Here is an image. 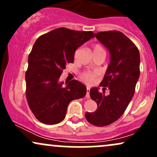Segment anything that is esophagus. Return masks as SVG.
<instances>
[{"mask_svg": "<svg viewBox=\"0 0 157 157\" xmlns=\"http://www.w3.org/2000/svg\"><path fill=\"white\" fill-rule=\"evenodd\" d=\"M89 93H90V89L89 87H87V89H86V97H87V98H89L90 97Z\"/></svg>", "mask_w": 157, "mask_h": 157, "instance_id": "obj_1", "label": "esophagus"}]
</instances>
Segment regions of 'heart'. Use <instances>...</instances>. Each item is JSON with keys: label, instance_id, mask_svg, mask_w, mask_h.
Segmentation results:
<instances>
[{"label": "heart", "instance_id": "obj_1", "mask_svg": "<svg viewBox=\"0 0 157 157\" xmlns=\"http://www.w3.org/2000/svg\"><path fill=\"white\" fill-rule=\"evenodd\" d=\"M93 51L94 52H105L104 51L103 48L100 44H95L93 47ZM97 73L92 72V71H85V72L81 74V79L84 81V82H93L94 80L95 79V77H97Z\"/></svg>", "mask_w": 157, "mask_h": 157}]
</instances>
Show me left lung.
<instances>
[{
  "label": "left lung",
  "instance_id": "left-lung-1",
  "mask_svg": "<svg viewBox=\"0 0 157 157\" xmlns=\"http://www.w3.org/2000/svg\"><path fill=\"white\" fill-rule=\"evenodd\" d=\"M95 36L111 55V62L100 86L102 93L108 87L110 93L106 96L97 88L90 90V97L97 104L94 112H86L87 121L102 127L118 120L125 112L134 96L140 77V56L137 47L121 32H100Z\"/></svg>",
  "mask_w": 157,
  "mask_h": 157
}]
</instances>
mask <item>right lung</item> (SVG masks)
I'll list each match as a JSON object with an SVG mask.
<instances>
[{
    "instance_id": "obj_1",
    "label": "right lung",
    "mask_w": 157,
    "mask_h": 157,
    "mask_svg": "<svg viewBox=\"0 0 157 157\" xmlns=\"http://www.w3.org/2000/svg\"><path fill=\"white\" fill-rule=\"evenodd\" d=\"M94 37L91 31L55 29L37 39L28 58L26 94L32 112L40 122L55 125L64 120L69 102L82 98L86 87L76 80L63 86V70L72 63L76 49Z\"/></svg>"
}]
</instances>
